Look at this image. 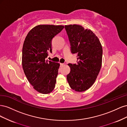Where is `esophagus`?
<instances>
[{
  "mask_svg": "<svg viewBox=\"0 0 127 127\" xmlns=\"http://www.w3.org/2000/svg\"><path fill=\"white\" fill-rule=\"evenodd\" d=\"M64 64L61 63V64H60V66H64Z\"/></svg>",
  "mask_w": 127,
  "mask_h": 127,
  "instance_id": "esophagus-1",
  "label": "esophagus"
}]
</instances>
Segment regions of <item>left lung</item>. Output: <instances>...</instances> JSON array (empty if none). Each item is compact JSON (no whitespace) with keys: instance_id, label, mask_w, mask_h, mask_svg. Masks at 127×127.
<instances>
[{"instance_id":"obj_1","label":"left lung","mask_w":127,"mask_h":127,"mask_svg":"<svg viewBox=\"0 0 127 127\" xmlns=\"http://www.w3.org/2000/svg\"><path fill=\"white\" fill-rule=\"evenodd\" d=\"M71 51L77 54V64L68 65L70 72L67 79L71 89L82 92L93 85L100 71L103 49L97 36L81 25H65Z\"/></svg>"}]
</instances>
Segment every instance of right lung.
<instances>
[{"instance_id":"add662e5","label":"right lung","mask_w":127,"mask_h":127,"mask_svg":"<svg viewBox=\"0 0 127 127\" xmlns=\"http://www.w3.org/2000/svg\"><path fill=\"white\" fill-rule=\"evenodd\" d=\"M64 28L63 25H38L26 35L22 49V67L34 89L49 94L54 90L60 64L46 60L52 52V38Z\"/></svg>"}]
</instances>
